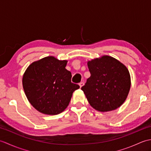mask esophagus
Listing matches in <instances>:
<instances>
[{
  "label": "esophagus",
  "mask_w": 151,
  "mask_h": 151,
  "mask_svg": "<svg viewBox=\"0 0 151 151\" xmlns=\"http://www.w3.org/2000/svg\"><path fill=\"white\" fill-rule=\"evenodd\" d=\"M84 82H81V83H79V86H80V88H82L83 86H84Z\"/></svg>",
  "instance_id": "esophagus-1"
}]
</instances>
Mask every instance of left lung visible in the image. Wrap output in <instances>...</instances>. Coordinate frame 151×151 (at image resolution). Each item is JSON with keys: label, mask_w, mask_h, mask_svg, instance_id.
<instances>
[{"label": "left lung", "mask_w": 151, "mask_h": 151, "mask_svg": "<svg viewBox=\"0 0 151 151\" xmlns=\"http://www.w3.org/2000/svg\"><path fill=\"white\" fill-rule=\"evenodd\" d=\"M88 67L91 76L81 89L89 104L101 112L119 108L130 89L131 79L127 67L108 55L88 61Z\"/></svg>", "instance_id": "left-lung-1"}]
</instances>
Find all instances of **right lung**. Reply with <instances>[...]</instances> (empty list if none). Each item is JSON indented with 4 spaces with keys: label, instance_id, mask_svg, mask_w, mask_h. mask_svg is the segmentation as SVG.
Segmentation results:
<instances>
[{
    "label": "right lung",
    "instance_id": "1",
    "mask_svg": "<svg viewBox=\"0 0 151 151\" xmlns=\"http://www.w3.org/2000/svg\"><path fill=\"white\" fill-rule=\"evenodd\" d=\"M67 60L52 56L32 63L22 76V86L28 101L38 111L57 115L65 110L73 93L80 86L71 82Z\"/></svg>",
    "mask_w": 151,
    "mask_h": 151
}]
</instances>
